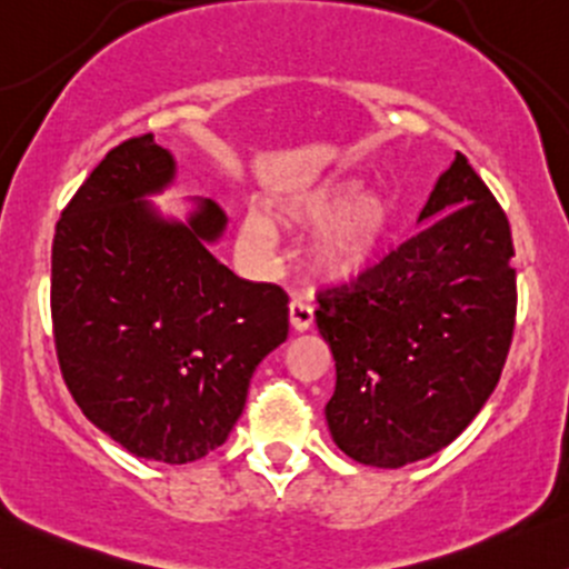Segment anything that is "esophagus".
Masks as SVG:
<instances>
[{
  "label": "esophagus",
  "mask_w": 569,
  "mask_h": 569,
  "mask_svg": "<svg viewBox=\"0 0 569 569\" xmlns=\"http://www.w3.org/2000/svg\"><path fill=\"white\" fill-rule=\"evenodd\" d=\"M290 325L292 330H309L315 325V306L303 303V301H292L290 303Z\"/></svg>",
  "instance_id": "esophagus-1"
}]
</instances>
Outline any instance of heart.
I'll list each match as a JSON object with an SVG mask.
<instances>
[{
	"instance_id": "obj_1",
	"label": "heart",
	"mask_w": 569,
	"mask_h": 569,
	"mask_svg": "<svg viewBox=\"0 0 569 569\" xmlns=\"http://www.w3.org/2000/svg\"><path fill=\"white\" fill-rule=\"evenodd\" d=\"M347 199V184L325 180L296 190L277 203V217L287 226H317L329 220L317 236L311 260L319 273L333 279H349L366 271L385 250L395 226V209L385 196L366 193L352 201ZM241 231L254 250H271L277 241L273 222L254 209L244 217Z\"/></svg>"
}]
</instances>
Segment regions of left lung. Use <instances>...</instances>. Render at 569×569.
Wrapping results in <instances>:
<instances>
[{
  "label": "left lung",
  "mask_w": 569,
  "mask_h": 569,
  "mask_svg": "<svg viewBox=\"0 0 569 569\" xmlns=\"http://www.w3.org/2000/svg\"><path fill=\"white\" fill-rule=\"evenodd\" d=\"M419 222L379 263L317 296L336 360L325 419L338 449L373 468L449 446L495 392L513 341L510 222L462 152Z\"/></svg>",
  "instance_id": "8db88e82"
}]
</instances>
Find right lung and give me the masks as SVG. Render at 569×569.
Returning a JSON list of instances; mask_svg holds the SVG:
<instances>
[{
  "instance_id": "add662e5",
  "label": "right lung",
  "mask_w": 569,
  "mask_h": 569,
  "mask_svg": "<svg viewBox=\"0 0 569 569\" xmlns=\"http://www.w3.org/2000/svg\"><path fill=\"white\" fill-rule=\"evenodd\" d=\"M171 177L152 133L107 152L56 222L50 317L80 411L131 455L184 465L226 443L254 368L287 338V296L217 263L214 201L188 222L139 201Z\"/></svg>"
}]
</instances>
